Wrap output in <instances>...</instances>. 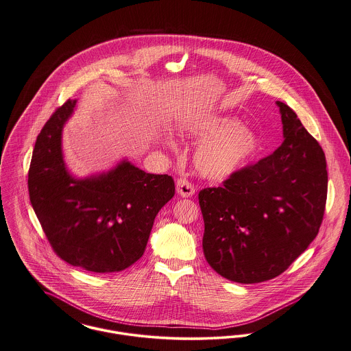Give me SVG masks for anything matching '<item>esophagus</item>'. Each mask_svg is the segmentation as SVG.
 Masks as SVG:
<instances>
[{
  "label": "esophagus",
  "mask_w": 351,
  "mask_h": 351,
  "mask_svg": "<svg viewBox=\"0 0 351 351\" xmlns=\"http://www.w3.org/2000/svg\"><path fill=\"white\" fill-rule=\"evenodd\" d=\"M177 191L181 197L187 198L194 194V186L191 185V182L187 181L186 178H178L177 180Z\"/></svg>",
  "instance_id": "1"
}]
</instances>
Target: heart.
Masks as SVG:
<instances>
[{"instance_id": "1", "label": "heart", "mask_w": 351, "mask_h": 351, "mask_svg": "<svg viewBox=\"0 0 351 351\" xmlns=\"http://www.w3.org/2000/svg\"><path fill=\"white\" fill-rule=\"evenodd\" d=\"M182 133L190 138L204 141L194 154V165L201 176L210 180L229 177L257 150L256 134L241 128L237 118L195 121L184 126Z\"/></svg>"}]
</instances>
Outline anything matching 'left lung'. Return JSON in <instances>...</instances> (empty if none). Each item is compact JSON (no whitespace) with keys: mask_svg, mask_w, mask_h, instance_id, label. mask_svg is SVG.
Here are the masks:
<instances>
[{"mask_svg":"<svg viewBox=\"0 0 351 351\" xmlns=\"http://www.w3.org/2000/svg\"><path fill=\"white\" fill-rule=\"evenodd\" d=\"M277 105L285 137L280 147L198 194L205 258L238 283L282 274L317 237L325 214V153L295 112Z\"/></svg>","mask_w":351,"mask_h":351,"instance_id":"8db88e82","label":"left lung"}]
</instances>
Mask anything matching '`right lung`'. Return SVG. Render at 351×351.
I'll list each match as a JSON object with an SVG mask.
<instances>
[{"mask_svg": "<svg viewBox=\"0 0 351 351\" xmlns=\"http://www.w3.org/2000/svg\"><path fill=\"white\" fill-rule=\"evenodd\" d=\"M74 106L68 99L37 137L27 174L30 202L58 257L93 273L121 271L142 257L156 215L174 195V180L125 160L108 173L71 177L61 136Z\"/></svg>", "mask_w": 351, "mask_h": 351, "instance_id": "1", "label": "right lung"}]
</instances>
